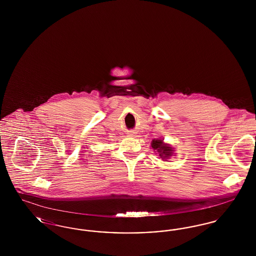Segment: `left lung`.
I'll return each mask as SVG.
<instances>
[{"instance_id": "left-lung-1", "label": "left lung", "mask_w": 256, "mask_h": 256, "mask_svg": "<svg viewBox=\"0 0 256 256\" xmlns=\"http://www.w3.org/2000/svg\"><path fill=\"white\" fill-rule=\"evenodd\" d=\"M150 145L154 150L158 152L160 158L163 160H167L172 156L174 148H172L169 144H165L161 139H154Z\"/></svg>"}]
</instances>
